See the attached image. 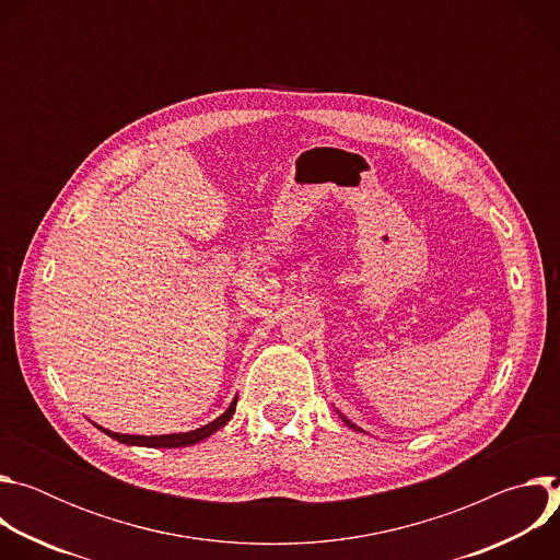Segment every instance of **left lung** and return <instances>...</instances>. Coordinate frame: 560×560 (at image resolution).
<instances>
[{
	"mask_svg": "<svg viewBox=\"0 0 560 560\" xmlns=\"http://www.w3.org/2000/svg\"><path fill=\"white\" fill-rule=\"evenodd\" d=\"M337 415H339V417H341V421H343V423H346V425H348V428H352V430H357V432H363V430H361V428H359V425H354V423H352V421H350V419H348V417H343V415H341V412H337Z\"/></svg>",
	"mask_w": 560,
	"mask_h": 560,
	"instance_id": "8db88e82",
	"label": "left lung"
}]
</instances>
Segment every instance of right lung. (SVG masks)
Segmentation results:
<instances>
[{"label": "right lung", "instance_id": "add662e5", "mask_svg": "<svg viewBox=\"0 0 560 560\" xmlns=\"http://www.w3.org/2000/svg\"><path fill=\"white\" fill-rule=\"evenodd\" d=\"M236 410V396L232 398V404L228 406V410L217 417L214 421L197 428V430H190V432H175V434H159V436H139V434H119V432H113V430H106L102 425H97L102 432H106L110 439L124 443V445H139V447H186V445H195L208 436H212L214 432H219L234 415Z\"/></svg>", "mask_w": 560, "mask_h": 560}]
</instances>
